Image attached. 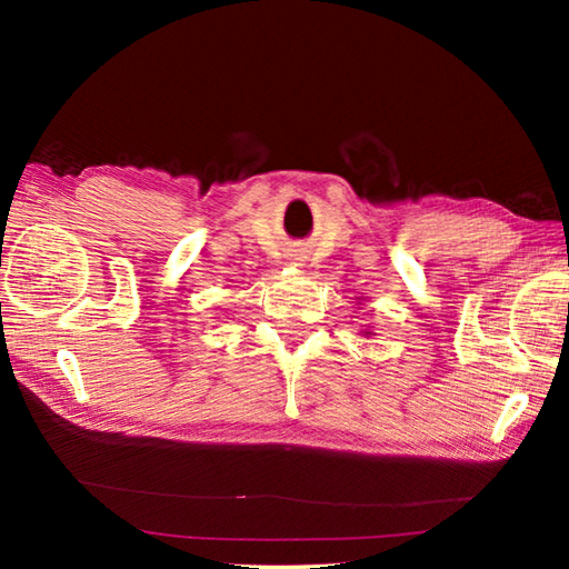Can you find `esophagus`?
I'll use <instances>...</instances> for the list:
<instances>
[{
	"instance_id": "1",
	"label": "esophagus",
	"mask_w": 569,
	"mask_h": 569,
	"mask_svg": "<svg viewBox=\"0 0 569 569\" xmlns=\"http://www.w3.org/2000/svg\"><path fill=\"white\" fill-rule=\"evenodd\" d=\"M296 266H301V263H296Z\"/></svg>"
}]
</instances>
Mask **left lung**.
<instances>
[{
    "mask_svg": "<svg viewBox=\"0 0 569 569\" xmlns=\"http://www.w3.org/2000/svg\"><path fill=\"white\" fill-rule=\"evenodd\" d=\"M361 333H363V336H373V333H371L369 329H366V331H361Z\"/></svg>",
    "mask_w": 569,
    "mask_h": 569,
    "instance_id": "8db88e82",
    "label": "left lung"
}]
</instances>
